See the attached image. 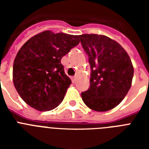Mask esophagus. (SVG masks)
Returning <instances> with one entry per match:
<instances>
[{"label": "esophagus", "mask_w": 149, "mask_h": 149, "mask_svg": "<svg viewBox=\"0 0 149 149\" xmlns=\"http://www.w3.org/2000/svg\"><path fill=\"white\" fill-rule=\"evenodd\" d=\"M71 79H72V83H75V82H76V79H77V77H72V78H71Z\"/></svg>", "instance_id": "obj_1"}]
</instances>
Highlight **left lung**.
<instances>
[{"label": "left lung", "mask_w": 149, "mask_h": 149, "mask_svg": "<svg viewBox=\"0 0 149 149\" xmlns=\"http://www.w3.org/2000/svg\"><path fill=\"white\" fill-rule=\"evenodd\" d=\"M91 65L90 88L81 93L89 108L103 112L117 107L131 88L134 68L121 45L107 36H79Z\"/></svg>", "instance_id": "1"}]
</instances>
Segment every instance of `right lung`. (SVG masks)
<instances>
[{
	"label": "right lung",
	"mask_w": 149,
	"mask_h": 149,
	"mask_svg": "<svg viewBox=\"0 0 149 149\" xmlns=\"http://www.w3.org/2000/svg\"><path fill=\"white\" fill-rule=\"evenodd\" d=\"M79 36L45 31L20 49L13 65V82L29 106L39 111H51L63 101L72 82L61 59L79 44Z\"/></svg>",
	"instance_id": "add662e5"
}]
</instances>
